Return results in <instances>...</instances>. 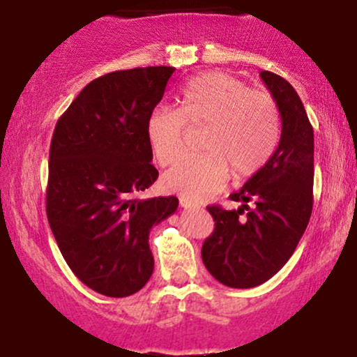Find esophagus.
I'll list each match as a JSON object with an SVG mask.
<instances>
[{
  "label": "esophagus",
  "instance_id": "34e87169",
  "mask_svg": "<svg viewBox=\"0 0 357 357\" xmlns=\"http://www.w3.org/2000/svg\"><path fill=\"white\" fill-rule=\"evenodd\" d=\"M179 204H181V208H184V210H192V208H198V204L192 203L191 199H186V198H179Z\"/></svg>",
  "mask_w": 357,
  "mask_h": 357
}]
</instances>
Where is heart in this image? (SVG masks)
<instances>
[{
	"label": "heart",
	"mask_w": 357,
	"mask_h": 357,
	"mask_svg": "<svg viewBox=\"0 0 357 357\" xmlns=\"http://www.w3.org/2000/svg\"><path fill=\"white\" fill-rule=\"evenodd\" d=\"M204 153L184 155L162 178L167 191L203 202L230 178L257 174L280 142V109L272 93L248 89L223 72H206L184 85L179 109L158 107L147 117L146 132L154 158L167 166L179 158L188 127H203Z\"/></svg>",
	"instance_id": "heart-1"
}]
</instances>
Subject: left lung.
I'll list each match as a JSON object with an SVG mask.
<instances>
[{"mask_svg":"<svg viewBox=\"0 0 357 357\" xmlns=\"http://www.w3.org/2000/svg\"><path fill=\"white\" fill-rule=\"evenodd\" d=\"M260 77L280 109V142L267 165L230 195L233 202L243 203L238 210L208 206L215 230L202 248L208 272L233 289L264 284L284 267L304 235L314 204V129L304 104L280 75L264 70Z\"/></svg>","mask_w":357,"mask_h":357,"instance_id":"8db88e82","label":"left lung"}]
</instances>
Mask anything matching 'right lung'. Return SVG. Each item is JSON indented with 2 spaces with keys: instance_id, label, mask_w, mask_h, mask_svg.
I'll list each match as a JSON object with an SVG mask.
<instances>
[{
  "instance_id": "obj_1",
  "label": "right lung",
  "mask_w": 357,
  "mask_h": 357,
  "mask_svg": "<svg viewBox=\"0 0 357 357\" xmlns=\"http://www.w3.org/2000/svg\"><path fill=\"white\" fill-rule=\"evenodd\" d=\"M173 72L161 65L105 73L53 130L48 223L72 272L102 296H132L147 284L151 228L178 208L176 196L137 198L159 176L146 124Z\"/></svg>"
}]
</instances>
